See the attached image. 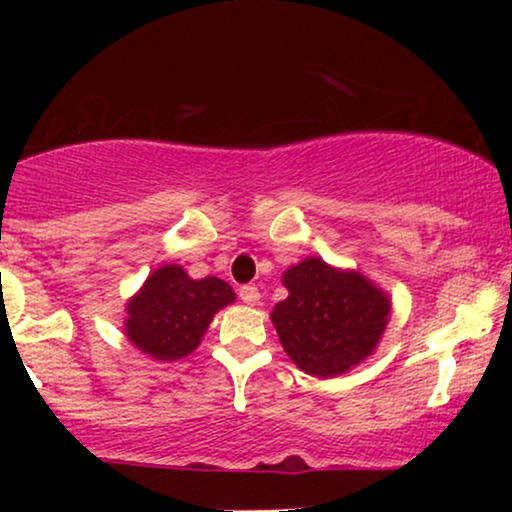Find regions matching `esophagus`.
<instances>
[{"label": "esophagus", "instance_id": "esophagus-1", "mask_svg": "<svg viewBox=\"0 0 512 512\" xmlns=\"http://www.w3.org/2000/svg\"><path fill=\"white\" fill-rule=\"evenodd\" d=\"M240 300L244 305H258L261 300V293H258V286L254 284H244L240 286Z\"/></svg>", "mask_w": 512, "mask_h": 512}]
</instances>
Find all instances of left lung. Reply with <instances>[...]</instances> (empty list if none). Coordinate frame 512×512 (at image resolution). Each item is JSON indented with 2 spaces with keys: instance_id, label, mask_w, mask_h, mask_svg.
Segmentation results:
<instances>
[{
  "instance_id": "obj_1",
  "label": "left lung",
  "mask_w": 512,
  "mask_h": 512,
  "mask_svg": "<svg viewBox=\"0 0 512 512\" xmlns=\"http://www.w3.org/2000/svg\"><path fill=\"white\" fill-rule=\"evenodd\" d=\"M284 286L289 298L275 305L272 324L300 370L335 377L373 354L389 298L366 277L307 258L286 270Z\"/></svg>"
}]
</instances>
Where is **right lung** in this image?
<instances>
[{
  "label": "right lung",
  "mask_w": 512,
  "mask_h": 512,
  "mask_svg": "<svg viewBox=\"0 0 512 512\" xmlns=\"http://www.w3.org/2000/svg\"><path fill=\"white\" fill-rule=\"evenodd\" d=\"M223 279H191L179 265H163L128 303V340L156 361H174L200 345L216 310L233 303Z\"/></svg>",
  "instance_id": "obj_1"
}]
</instances>
